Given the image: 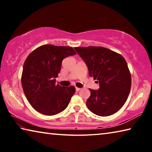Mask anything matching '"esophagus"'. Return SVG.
<instances>
[{"mask_svg":"<svg viewBox=\"0 0 152 152\" xmlns=\"http://www.w3.org/2000/svg\"><path fill=\"white\" fill-rule=\"evenodd\" d=\"M80 90H81L80 88H78V87H76V91H80Z\"/></svg>","mask_w":152,"mask_h":152,"instance_id":"1","label":"esophagus"}]
</instances>
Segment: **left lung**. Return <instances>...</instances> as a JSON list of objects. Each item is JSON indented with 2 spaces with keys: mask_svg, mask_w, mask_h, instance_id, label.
<instances>
[{
  "mask_svg": "<svg viewBox=\"0 0 152 152\" xmlns=\"http://www.w3.org/2000/svg\"><path fill=\"white\" fill-rule=\"evenodd\" d=\"M74 49L85 61L89 76L99 83L97 91L89 89L91 96L86 101L88 109L101 117L117 112L125 103L132 86L131 73L125 58L103 47Z\"/></svg>",
  "mask_w": 152,
  "mask_h": 152,
  "instance_id": "left-lung-1",
  "label": "left lung"
}]
</instances>
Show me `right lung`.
<instances>
[{
    "label": "right lung",
    "instance_id": "add662e5",
    "mask_svg": "<svg viewBox=\"0 0 152 152\" xmlns=\"http://www.w3.org/2000/svg\"><path fill=\"white\" fill-rule=\"evenodd\" d=\"M76 53L71 47L48 44L36 48L27 56L21 84L27 101L37 111L54 115L68 107L75 93V87L56 84V78L64 59Z\"/></svg>",
    "mask_w": 152,
    "mask_h": 152
}]
</instances>
